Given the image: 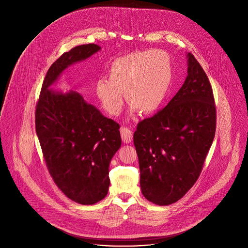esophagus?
<instances>
[{
  "label": "esophagus",
  "mask_w": 248,
  "mask_h": 248,
  "mask_svg": "<svg viewBox=\"0 0 248 248\" xmlns=\"http://www.w3.org/2000/svg\"><path fill=\"white\" fill-rule=\"evenodd\" d=\"M121 135H122V139L124 143H130L132 140V130H130L127 127H122L121 128Z\"/></svg>",
  "instance_id": "obj_1"
}]
</instances>
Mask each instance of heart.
Here are the masks:
<instances>
[{"label": "heart", "mask_w": 248, "mask_h": 248, "mask_svg": "<svg viewBox=\"0 0 248 248\" xmlns=\"http://www.w3.org/2000/svg\"><path fill=\"white\" fill-rule=\"evenodd\" d=\"M172 79L170 56L164 51L133 52L116 59L108 68V78L95 83V94L108 115L117 117L124 106L123 94L131 113L150 115L165 103Z\"/></svg>", "instance_id": "1"}]
</instances>
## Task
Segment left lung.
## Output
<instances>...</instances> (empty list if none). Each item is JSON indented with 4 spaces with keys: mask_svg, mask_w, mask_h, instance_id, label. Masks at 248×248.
Segmentation results:
<instances>
[{
    "mask_svg": "<svg viewBox=\"0 0 248 248\" xmlns=\"http://www.w3.org/2000/svg\"><path fill=\"white\" fill-rule=\"evenodd\" d=\"M187 77L166 107L140 122L133 135L140 187L150 202L180 200L195 184L216 131V108L209 79L186 54Z\"/></svg>",
    "mask_w": 248,
    "mask_h": 248,
    "instance_id": "obj_1",
    "label": "left lung"
}]
</instances>
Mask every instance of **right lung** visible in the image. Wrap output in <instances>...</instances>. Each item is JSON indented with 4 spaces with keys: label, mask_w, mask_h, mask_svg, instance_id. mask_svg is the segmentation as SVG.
Masks as SVG:
<instances>
[{
    "label": "right lung",
    "mask_w": 248,
    "mask_h": 248,
    "mask_svg": "<svg viewBox=\"0 0 248 248\" xmlns=\"http://www.w3.org/2000/svg\"><path fill=\"white\" fill-rule=\"evenodd\" d=\"M101 47L80 45L62 54L49 68L35 111V126L50 174L73 201L92 205L110 186L109 167L122 145L120 125L106 118L76 91L51 86L68 66L83 62Z\"/></svg>",
    "instance_id": "obj_1"
}]
</instances>
